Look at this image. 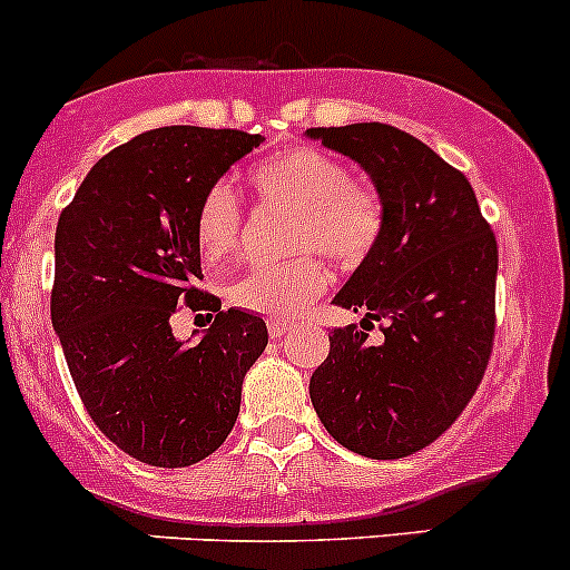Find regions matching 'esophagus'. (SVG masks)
<instances>
[{
    "label": "esophagus",
    "mask_w": 570,
    "mask_h": 570,
    "mask_svg": "<svg viewBox=\"0 0 570 570\" xmlns=\"http://www.w3.org/2000/svg\"><path fill=\"white\" fill-rule=\"evenodd\" d=\"M293 328V324H279V321H272V324H268V334H272V337H285L287 332H291Z\"/></svg>",
    "instance_id": "esophagus-1"
}]
</instances>
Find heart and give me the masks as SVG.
<instances>
[{
	"mask_svg": "<svg viewBox=\"0 0 570 570\" xmlns=\"http://www.w3.org/2000/svg\"><path fill=\"white\" fill-rule=\"evenodd\" d=\"M249 184L263 203L296 210L291 249H321L340 266H356L379 244L384 230L381 199L354 184L351 169L337 158L309 148H293L257 164ZM244 208L227 184L208 186L195 214L199 255L208 263L225 261L238 249ZM328 285L326 263L315 252L283 263H257L227 287L236 307L287 318L302 313Z\"/></svg>",
	"mask_w": 570,
	"mask_h": 570,
	"instance_id": "heart-1",
	"label": "heart"
}]
</instances>
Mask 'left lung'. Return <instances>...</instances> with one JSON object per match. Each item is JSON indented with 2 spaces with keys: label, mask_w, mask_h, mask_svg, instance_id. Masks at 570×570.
I'll use <instances>...</instances> for the list:
<instances>
[{
  "label": "left lung",
  "mask_w": 570,
  "mask_h": 570,
  "mask_svg": "<svg viewBox=\"0 0 570 570\" xmlns=\"http://www.w3.org/2000/svg\"><path fill=\"white\" fill-rule=\"evenodd\" d=\"M375 184L384 230L334 304L365 309L334 328L309 379L324 428L365 459H406L472 401L494 348L497 238L466 175L386 122L307 128ZM384 320L379 346L366 340Z\"/></svg>",
  "instance_id": "obj_1"
}]
</instances>
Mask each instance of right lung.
Instances as JSON below:
<instances>
[{
    "instance_id": "right-lung-1",
    "label": "right lung",
    "mask_w": 570,
    "mask_h": 570,
    "mask_svg": "<svg viewBox=\"0 0 570 570\" xmlns=\"http://www.w3.org/2000/svg\"><path fill=\"white\" fill-rule=\"evenodd\" d=\"M261 142L236 128L145 131L98 158L57 222L51 326L70 379L98 431L150 466L222 448L268 343L261 315L199 291L195 238L208 186ZM180 303L217 313L197 346L168 326Z\"/></svg>"
}]
</instances>
